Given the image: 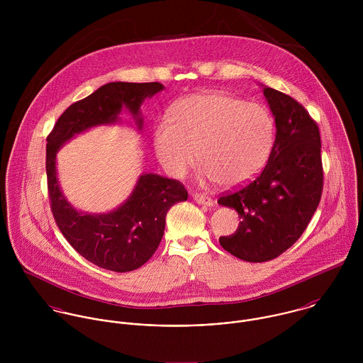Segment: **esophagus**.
I'll list each match as a JSON object with an SVG mask.
<instances>
[{
    "label": "esophagus",
    "mask_w": 363,
    "mask_h": 363,
    "mask_svg": "<svg viewBox=\"0 0 363 363\" xmlns=\"http://www.w3.org/2000/svg\"><path fill=\"white\" fill-rule=\"evenodd\" d=\"M193 200H194L197 204H200V206H206V207H212V206H213V201H212L208 196H204V194L196 193V194H193Z\"/></svg>",
    "instance_id": "esophagus-1"
}]
</instances>
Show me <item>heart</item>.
<instances>
[{
	"label": "heart",
	"mask_w": 363,
	"mask_h": 363,
	"mask_svg": "<svg viewBox=\"0 0 363 363\" xmlns=\"http://www.w3.org/2000/svg\"><path fill=\"white\" fill-rule=\"evenodd\" d=\"M169 119L155 125L154 150L173 177H183L200 159L204 179L236 189L259 176L275 144L269 110L226 92L183 98L170 107Z\"/></svg>",
	"instance_id": "b5f03b06"
}]
</instances>
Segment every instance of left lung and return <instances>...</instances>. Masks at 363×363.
Returning a JSON list of instances; mask_svg holds the SVG:
<instances>
[{"label": "left lung", "instance_id": "1", "mask_svg": "<svg viewBox=\"0 0 363 363\" xmlns=\"http://www.w3.org/2000/svg\"><path fill=\"white\" fill-rule=\"evenodd\" d=\"M275 118V144L259 176L218 204L238 211L235 233L220 246L238 259L264 262L286 252L305 232L321 199L320 131L306 108L289 95L262 86Z\"/></svg>", "mask_w": 363, "mask_h": 363}]
</instances>
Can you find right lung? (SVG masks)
Here are the masks:
<instances>
[{
	"mask_svg": "<svg viewBox=\"0 0 363 363\" xmlns=\"http://www.w3.org/2000/svg\"><path fill=\"white\" fill-rule=\"evenodd\" d=\"M163 88L159 82L106 84L88 98L71 104L48 137L46 172L55 223L82 257L104 269L127 272L151 259L162 240L167 211L187 200V190L174 179L144 173L120 207L106 213L81 212L67 201L60 189L55 155L77 134L118 123L123 108L130 111L141 130V104Z\"/></svg>",
	"mask_w": 363,
	"mask_h": 363,
	"instance_id": "right-lung-1",
	"label": "right lung"
}]
</instances>
